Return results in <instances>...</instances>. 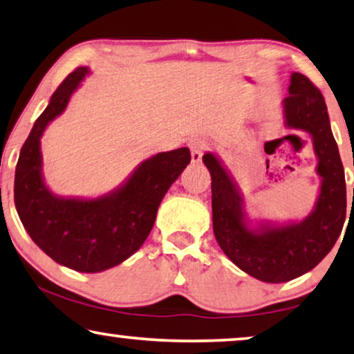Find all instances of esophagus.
Here are the masks:
<instances>
[{"label":"esophagus","mask_w":354,"mask_h":354,"mask_svg":"<svg viewBox=\"0 0 354 354\" xmlns=\"http://www.w3.org/2000/svg\"><path fill=\"white\" fill-rule=\"evenodd\" d=\"M189 147H191L192 163L201 162L203 152H205V149H207V142L202 141V139H192V141L189 142Z\"/></svg>","instance_id":"esophagus-1"}]
</instances>
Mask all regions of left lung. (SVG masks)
<instances>
[{"label": "left lung", "instance_id": "obj_1", "mask_svg": "<svg viewBox=\"0 0 354 354\" xmlns=\"http://www.w3.org/2000/svg\"><path fill=\"white\" fill-rule=\"evenodd\" d=\"M282 112L283 125L311 136L321 178L315 208L301 221L253 225L231 173L213 152L203 156L212 176L216 242L237 268L270 283L292 281L311 271L335 245L346 216L345 171L321 91L305 75L293 72Z\"/></svg>", "mask_w": 354, "mask_h": 354}]
</instances>
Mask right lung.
Segmentation results:
<instances>
[{"mask_svg":"<svg viewBox=\"0 0 354 354\" xmlns=\"http://www.w3.org/2000/svg\"><path fill=\"white\" fill-rule=\"evenodd\" d=\"M88 67L61 83L37 118L21 149L14 202L32 241L59 265L78 272H101L138 252L156 223L162 198L191 162L187 147L160 152L134 168L120 186L94 198L62 197L43 178L41 136L66 111Z\"/></svg>","mask_w":354,"mask_h":354,"instance_id":"1","label":"right lung"}]
</instances>
